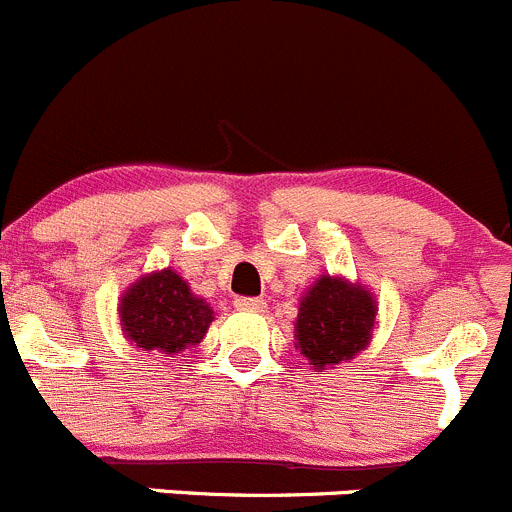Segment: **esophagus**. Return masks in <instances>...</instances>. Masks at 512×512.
I'll use <instances>...</instances> for the list:
<instances>
[{
  "mask_svg": "<svg viewBox=\"0 0 512 512\" xmlns=\"http://www.w3.org/2000/svg\"><path fill=\"white\" fill-rule=\"evenodd\" d=\"M234 308L250 310V313H260V310H265V300L262 298H234Z\"/></svg>",
  "mask_w": 512,
  "mask_h": 512,
  "instance_id": "esophagus-1",
  "label": "esophagus"
}]
</instances>
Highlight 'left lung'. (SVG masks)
Masks as SVG:
<instances>
[{
	"instance_id": "8db88e82",
	"label": "left lung",
	"mask_w": 512,
	"mask_h": 512,
	"mask_svg": "<svg viewBox=\"0 0 512 512\" xmlns=\"http://www.w3.org/2000/svg\"><path fill=\"white\" fill-rule=\"evenodd\" d=\"M374 318V298L361 285L323 275L300 303L298 348L315 369L336 366L366 348Z\"/></svg>"
}]
</instances>
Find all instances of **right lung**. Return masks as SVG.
<instances>
[{"label": "right lung", "mask_w": 512, "mask_h": 512, "mask_svg": "<svg viewBox=\"0 0 512 512\" xmlns=\"http://www.w3.org/2000/svg\"><path fill=\"white\" fill-rule=\"evenodd\" d=\"M121 326L128 341L143 351L176 356L197 346L212 323V308L191 295L174 270H161L138 280L121 300Z\"/></svg>", "instance_id": "obj_1"}]
</instances>
